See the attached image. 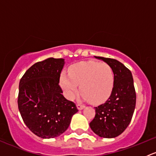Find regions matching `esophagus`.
<instances>
[{"mask_svg":"<svg viewBox=\"0 0 156 156\" xmlns=\"http://www.w3.org/2000/svg\"><path fill=\"white\" fill-rule=\"evenodd\" d=\"M77 108H78V110H82L83 108H84V106H83V105H81V104H78L77 105Z\"/></svg>","mask_w":156,"mask_h":156,"instance_id":"1","label":"esophagus"}]
</instances>
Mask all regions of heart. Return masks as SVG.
<instances>
[{"label": "heart", "mask_w": 156, "mask_h": 156, "mask_svg": "<svg viewBox=\"0 0 156 156\" xmlns=\"http://www.w3.org/2000/svg\"><path fill=\"white\" fill-rule=\"evenodd\" d=\"M60 84L69 100L75 98L79 91L84 100L100 103L107 100L114 85V74L106 63L87 61L81 62L69 69V75L62 72Z\"/></svg>", "instance_id": "b5f03b06"}]
</instances>
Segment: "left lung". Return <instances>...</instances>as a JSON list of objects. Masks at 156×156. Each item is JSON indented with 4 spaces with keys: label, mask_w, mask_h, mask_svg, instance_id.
<instances>
[{
    "label": "left lung",
    "mask_w": 156,
    "mask_h": 156,
    "mask_svg": "<svg viewBox=\"0 0 156 156\" xmlns=\"http://www.w3.org/2000/svg\"><path fill=\"white\" fill-rule=\"evenodd\" d=\"M107 63L114 74V85L109 98L95 107L96 115L90 123L91 130L103 138L119 136L131 121L136 106L132 74L122 62L110 58L95 56Z\"/></svg>",
    "instance_id": "8db88e82"
}]
</instances>
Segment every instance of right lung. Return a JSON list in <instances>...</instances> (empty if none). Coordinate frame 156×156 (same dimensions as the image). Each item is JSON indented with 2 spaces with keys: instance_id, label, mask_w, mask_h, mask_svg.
<instances>
[{
  "instance_id": "1",
  "label": "right lung",
  "mask_w": 156,
  "mask_h": 156,
  "mask_svg": "<svg viewBox=\"0 0 156 156\" xmlns=\"http://www.w3.org/2000/svg\"><path fill=\"white\" fill-rule=\"evenodd\" d=\"M64 59L48 58L34 63L22 77L19 86L18 107L29 130L44 139L63 133L78 111L66 100L59 87Z\"/></svg>"
}]
</instances>
